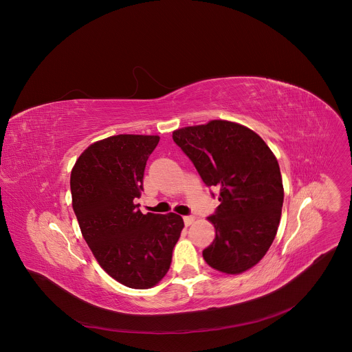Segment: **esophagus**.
Returning a JSON list of instances; mask_svg holds the SVG:
<instances>
[{"label":"esophagus","instance_id":"obj_1","mask_svg":"<svg viewBox=\"0 0 352 352\" xmlns=\"http://www.w3.org/2000/svg\"><path fill=\"white\" fill-rule=\"evenodd\" d=\"M195 217L193 215H186V217H184V222H185V226H189V225H192L193 222H195Z\"/></svg>","mask_w":352,"mask_h":352}]
</instances>
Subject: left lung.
I'll return each mask as SVG.
<instances>
[{"label":"left lung","mask_w":352,"mask_h":352,"mask_svg":"<svg viewBox=\"0 0 352 352\" xmlns=\"http://www.w3.org/2000/svg\"><path fill=\"white\" fill-rule=\"evenodd\" d=\"M173 140L203 182L219 189L221 204L207 218L215 238L203 250L204 261L222 274L246 272L267 254L282 215L285 193L275 155L253 130L228 120L178 129Z\"/></svg>","instance_id":"obj_1"}]
</instances>
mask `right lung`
I'll list each match as a JSON object with an SVG mask.
<instances>
[{
  "label": "right lung",
  "instance_id": "1",
  "mask_svg": "<svg viewBox=\"0 0 352 352\" xmlns=\"http://www.w3.org/2000/svg\"><path fill=\"white\" fill-rule=\"evenodd\" d=\"M159 135H113L91 144L70 174L72 206L82 238L102 270L131 289H151L168 272L184 219L142 214L146 160Z\"/></svg>",
  "mask_w": 352,
  "mask_h": 352
}]
</instances>
